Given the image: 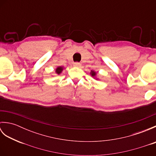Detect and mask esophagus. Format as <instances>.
I'll return each instance as SVG.
<instances>
[{
    "mask_svg": "<svg viewBox=\"0 0 156 156\" xmlns=\"http://www.w3.org/2000/svg\"><path fill=\"white\" fill-rule=\"evenodd\" d=\"M73 66H74V67H78V68H80L81 66V64H80L79 62H75L74 63V64H73Z\"/></svg>",
    "mask_w": 156,
    "mask_h": 156,
    "instance_id": "1",
    "label": "esophagus"
}]
</instances>
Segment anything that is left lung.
<instances>
[{"instance_id": "left-lung-1", "label": "left lung", "mask_w": 156, "mask_h": 156, "mask_svg": "<svg viewBox=\"0 0 156 156\" xmlns=\"http://www.w3.org/2000/svg\"><path fill=\"white\" fill-rule=\"evenodd\" d=\"M90 74H91L92 76H96V72H94V71H92Z\"/></svg>"}]
</instances>
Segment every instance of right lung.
Masks as SVG:
<instances>
[{
  "label": "right lung",
  "mask_w": 156,
  "mask_h": 156,
  "mask_svg": "<svg viewBox=\"0 0 156 156\" xmlns=\"http://www.w3.org/2000/svg\"><path fill=\"white\" fill-rule=\"evenodd\" d=\"M62 70H63V68L62 67H58V68H56L55 72H56V73H57L58 74H59L62 72Z\"/></svg>",
  "instance_id": "1"
}]
</instances>
